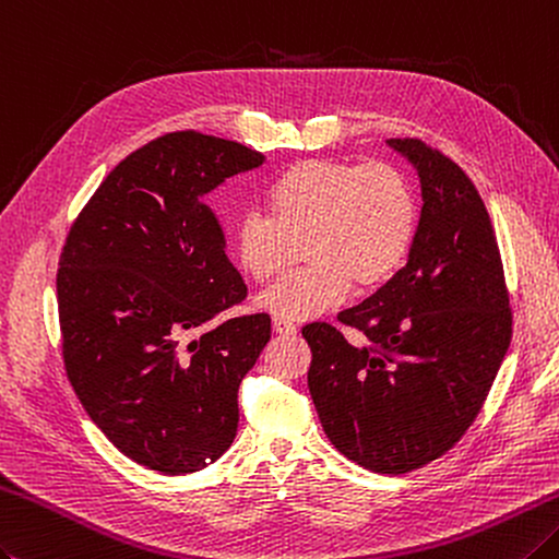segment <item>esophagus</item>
I'll return each instance as SVG.
<instances>
[{
    "instance_id": "1",
    "label": "esophagus",
    "mask_w": 559,
    "mask_h": 559,
    "mask_svg": "<svg viewBox=\"0 0 559 559\" xmlns=\"http://www.w3.org/2000/svg\"><path fill=\"white\" fill-rule=\"evenodd\" d=\"M273 330H276V334H295L298 332V326L288 320H281V317H276V320H273Z\"/></svg>"
}]
</instances>
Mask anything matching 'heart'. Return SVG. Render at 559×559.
I'll return each mask as SVG.
<instances>
[{
    "instance_id": "b5f03b06",
    "label": "heart",
    "mask_w": 559,
    "mask_h": 559,
    "mask_svg": "<svg viewBox=\"0 0 559 559\" xmlns=\"http://www.w3.org/2000/svg\"><path fill=\"white\" fill-rule=\"evenodd\" d=\"M269 213H247L233 229L237 264L266 283L286 269L293 239L308 237L312 261L259 298L288 322L320 317L354 288H378L404 266L419 233V199L390 164L302 159L266 189Z\"/></svg>"
}]
</instances>
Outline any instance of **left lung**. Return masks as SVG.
<instances>
[{
  "mask_svg": "<svg viewBox=\"0 0 559 559\" xmlns=\"http://www.w3.org/2000/svg\"><path fill=\"white\" fill-rule=\"evenodd\" d=\"M419 174V233L385 286L336 326H302L308 388L338 453L380 475L441 457L483 409L511 344L504 269L489 213L455 162L421 140H388Z\"/></svg>",
  "mask_w": 559,
  "mask_h": 559,
  "instance_id": "8db88e82",
  "label": "left lung"
}]
</instances>
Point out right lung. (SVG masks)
<instances>
[{
    "mask_svg": "<svg viewBox=\"0 0 559 559\" xmlns=\"http://www.w3.org/2000/svg\"><path fill=\"white\" fill-rule=\"evenodd\" d=\"M264 162L235 140L162 135L108 174L62 249L68 378L106 439L162 475L195 473L233 445L239 382L271 338L266 312L205 326L247 286L203 199Z\"/></svg>",
    "mask_w": 559,
    "mask_h": 559,
    "instance_id": "add662e5",
    "label": "right lung"
}]
</instances>
